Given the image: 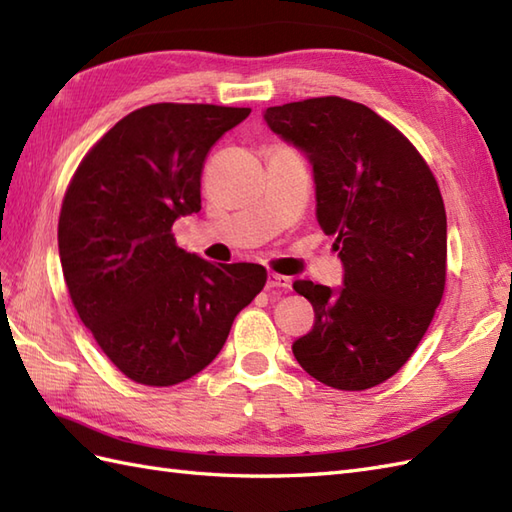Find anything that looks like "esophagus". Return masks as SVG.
<instances>
[{
	"instance_id": "34e87169",
	"label": "esophagus",
	"mask_w": 512,
	"mask_h": 512,
	"mask_svg": "<svg viewBox=\"0 0 512 512\" xmlns=\"http://www.w3.org/2000/svg\"><path fill=\"white\" fill-rule=\"evenodd\" d=\"M292 286V279L286 275H277L270 273L268 275V288H279V290H288Z\"/></svg>"
}]
</instances>
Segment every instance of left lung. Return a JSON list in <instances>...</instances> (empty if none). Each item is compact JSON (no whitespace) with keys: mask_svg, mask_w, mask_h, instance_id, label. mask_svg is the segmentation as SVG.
I'll return each instance as SVG.
<instances>
[{"mask_svg":"<svg viewBox=\"0 0 512 512\" xmlns=\"http://www.w3.org/2000/svg\"><path fill=\"white\" fill-rule=\"evenodd\" d=\"M266 125L306 154L317 220L343 264V286L295 281L314 308L292 354L319 383L361 391L409 361L447 279V213L431 169L369 107L321 96L268 107Z\"/></svg>","mask_w":512,"mask_h":512,"instance_id":"obj_1","label":"left lung"}]
</instances>
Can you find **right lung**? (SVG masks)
Here are the masks:
<instances>
[{"mask_svg":"<svg viewBox=\"0 0 512 512\" xmlns=\"http://www.w3.org/2000/svg\"><path fill=\"white\" fill-rule=\"evenodd\" d=\"M248 107L156 103L118 121L76 169L59 257L81 321L140 385L169 387L220 354L237 312L266 284L259 264H211L171 226L200 211L209 149Z\"/></svg>","mask_w":512,"mask_h":512,"instance_id":"add662e5","label":"right lung"}]
</instances>
